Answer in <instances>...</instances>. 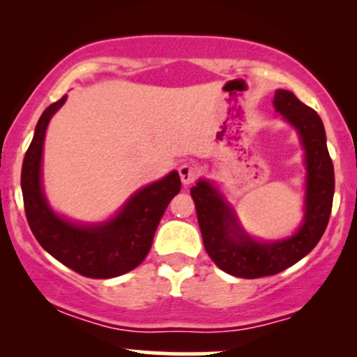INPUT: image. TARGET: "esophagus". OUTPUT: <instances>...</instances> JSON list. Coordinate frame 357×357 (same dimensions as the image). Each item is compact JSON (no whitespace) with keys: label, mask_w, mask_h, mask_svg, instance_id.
I'll return each instance as SVG.
<instances>
[{"label":"esophagus","mask_w":357,"mask_h":357,"mask_svg":"<svg viewBox=\"0 0 357 357\" xmlns=\"http://www.w3.org/2000/svg\"><path fill=\"white\" fill-rule=\"evenodd\" d=\"M198 167H195L192 165H181L179 166V178H181V183L184 186H190V184L198 178Z\"/></svg>","instance_id":"obj_1"}]
</instances>
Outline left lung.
Masks as SVG:
<instances>
[{
	"label": "left lung",
	"mask_w": 357,
	"mask_h": 357,
	"mask_svg": "<svg viewBox=\"0 0 357 357\" xmlns=\"http://www.w3.org/2000/svg\"><path fill=\"white\" fill-rule=\"evenodd\" d=\"M273 107L296 129L304 149V218L292 235L272 241L253 238L215 183L198 179L191 188L208 255L223 272L241 278L275 275L302 260L321 240L333 208L334 166L321 117L284 89L275 90Z\"/></svg>",
	"instance_id": "left-lung-1"
}]
</instances>
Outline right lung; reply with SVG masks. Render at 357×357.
Instances as JSON below:
<instances>
[{"mask_svg": "<svg viewBox=\"0 0 357 357\" xmlns=\"http://www.w3.org/2000/svg\"><path fill=\"white\" fill-rule=\"evenodd\" d=\"M67 96L45 109L35 127L22 167V191L28 225L38 243L65 267L90 278H112L144 260L167 204L181 190L178 171L134 192L112 218L99 223L72 221L48 203L42 183L45 134Z\"/></svg>", "mask_w": 357, "mask_h": 357, "instance_id": "1", "label": "right lung"}]
</instances>
